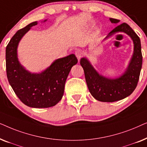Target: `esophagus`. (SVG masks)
I'll return each instance as SVG.
<instances>
[{
	"mask_svg": "<svg viewBox=\"0 0 147 147\" xmlns=\"http://www.w3.org/2000/svg\"><path fill=\"white\" fill-rule=\"evenodd\" d=\"M75 54H76V56L77 57L78 59H80L82 56H83L84 53H83V51H82V50H77V51H76Z\"/></svg>",
	"mask_w": 147,
	"mask_h": 147,
	"instance_id": "1",
	"label": "esophagus"
}]
</instances>
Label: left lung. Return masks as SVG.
<instances>
[{
  "mask_svg": "<svg viewBox=\"0 0 147 147\" xmlns=\"http://www.w3.org/2000/svg\"><path fill=\"white\" fill-rule=\"evenodd\" d=\"M110 21L112 23L120 22V20L112 18H110ZM118 32L127 34L134 43L133 55L127 69L122 76L115 79L106 78L100 75L86 57L80 59L90 94L100 102H113L126 98L135 90L139 80L142 63L140 38L128 24L124 23L110 31L105 39Z\"/></svg>",
  "mask_w": 147,
  "mask_h": 147,
  "instance_id": "8db88e82",
  "label": "left lung"
}]
</instances>
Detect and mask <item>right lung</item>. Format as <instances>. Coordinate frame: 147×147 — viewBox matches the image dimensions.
<instances>
[{
    "label": "right lung",
    "instance_id": "add662e5",
    "mask_svg": "<svg viewBox=\"0 0 147 147\" xmlns=\"http://www.w3.org/2000/svg\"><path fill=\"white\" fill-rule=\"evenodd\" d=\"M37 24L33 22L19 30L10 40L6 47V70L10 85L23 104L32 108H49L61 100L68 74L78 59L71 54L56 59L40 74L26 70L18 60L17 47L23 35Z\"/></svg>",
    "mask_w": 147,
    "mask_h": 147
}]
</instances>
